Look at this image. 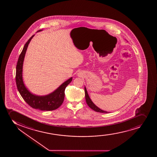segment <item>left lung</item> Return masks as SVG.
Here are the masks:
<instances>
[{"instance_id": "left-lung-1", "label": "left lung", "mask_w": 157, "mask_h": 157, "mask_svg": "<svg viewBox=\"0 0 157 157\" xmlns=\"http://www.w3.org/2000/svg\"><path fill=\"white\" fill-rule=\"evenodd\" d=\"M84 90H85V99H86L87 104L88 105V106L90 107L93 110H94V111L96 112H99V113H109V112H106L105 110H101V109L98 108L97 106H96L94 104V103L92 101V100L90 98V96L88 95L86 88L85 86L84 87Z\"/></svg>"}]
</instances>
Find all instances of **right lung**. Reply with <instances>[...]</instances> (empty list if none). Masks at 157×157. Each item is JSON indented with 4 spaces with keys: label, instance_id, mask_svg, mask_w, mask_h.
Here are the masks:
<instances>
[{
    "label": "right lung",
    "instance_id": "1",
    "mask_svg": "<svg viewBox=\"0 0 157 157\" xmlns=\"http://www.w3.org/2000/svg\"><path fill=\"white\" fill-rule=\"evenodd\" d=\"M41 31L42 30H40L36 33ZM34 36V34L26 42L18 59L16 74L17 87L22 98L31 107L40 110H55L62 104L65 96V88L72 82V77L62 83L53 92L46 95H36L29 91L24 84L22 78V69L28 47Z\"/></svg>",
    "mask_w": 157,
    "mask_h": 157
}]
</instances>
